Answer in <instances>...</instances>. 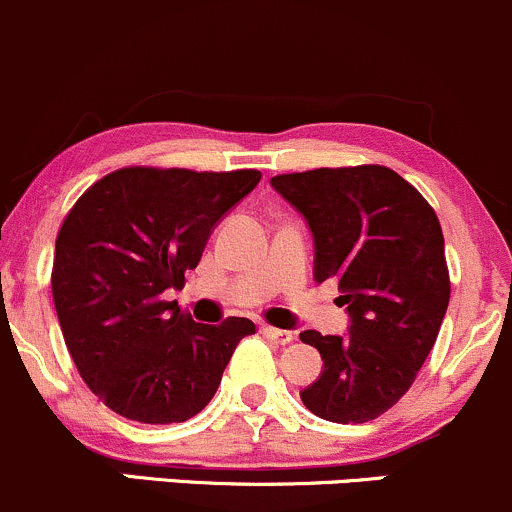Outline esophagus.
I'll return each instance as SVG.
<instances>
[{
  "label": "esophagus",
  "mask_w": 512,
  "mask_h": 512,
  "mask_svg": "<svg viewBox=\"0 0 512 512\" xmlns=\"http://www.w3.org/2000/svg\"><path fill=\"white\" fill-rule=\"evenodd\" d=\"M263 337L271 339L273 344H290L293 342V332H288V329H278V327H271V324H263L261 327Z\"/></svg>",
  "instance_id": "1"
}]
</instances>
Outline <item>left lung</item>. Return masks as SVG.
<instances>
[{"label":"left lung","instance_id":"left-lung-1","mask_svg":"<svg viewBox=\"0 0 512 512\" xmlns=\"http://www.w3.org/2000/svg\"><path fill=\"white\" fill-rule=\"evenodd\" d=\"M315 239V280H339L344 337L305 329L324 371L300 390L329 422H368L393 408L432 351L449 305L437 214L386 166L317 168L271 178Z\"/></svg>","mask_w":512,"mask_h":512}]
</instances>
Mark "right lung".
Segmentation results:
<instances>
[{"instance_id": "obj_1", "label": "right lung", "mask_w": 512, "mask_h": 512, "mask_svg": "<svg viewBox=\"0 0 512 512\" xmlns=\"http://www.w3.org/2000/svg\"><path fill=\"white\" fill-rule=\"evenodd\" d=\"M258 170L122 168L82 192L53 254L51 288L70 356L117 415L170 425L217 393L246 317L192 322L163 295L183 288L219 219L256 188Z\"/></svg>"}]
</instances>
